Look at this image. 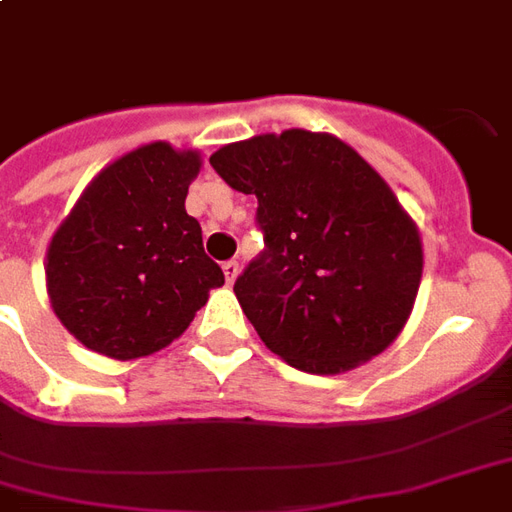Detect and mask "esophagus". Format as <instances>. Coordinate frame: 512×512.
<instances>
[{
    "label": "esophagus",
    "mask_w": 512,
    "mask_h": 512,
    "mask_svg": "<svg viewBox=\"0 0 512 512\" xmlns=\"http://www.w3.org/2000/svg\"><path fill=\"white\" fill-rule=\"evenodd\" d=\"M222 271H225L227 285H233V282H236V276H238V260H227L225 266H222Z\"/></svg>",
    "instance_id": "esophagus-1"
}]
</instances>
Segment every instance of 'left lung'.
<instances>
[{"instance_id":"obj_1","label":"left lung","mask_w":512,"mask_h":512,"mask_svg":"<svg viewBox=\"0 0 512 512\" xmlns=\"http://www.w3.org/2000/svg\"><path fill=\"white\" fill-rule=\"evenodd\" d=\"M208 162L257 198L266 249L233 293L268 350L309 374L380 355L423 274L418 227L380 173L344 140L306 130L227 143Z\"/></svg>"}]
</instances>
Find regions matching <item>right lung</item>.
I'll use <instances>...</instances> for the list:
<instances>
[{
  "label": "right lung",
  "instance_id": "right-lung-1",
  "mask_svg": "<svg viewBox=\"0 0 512 512\" xmlns=\"http://www.w3.org/2000/svg\"><path fill=\"white\" fill-rule=\"evenodd\" d=\"M198 151L149 143L102 168L48 246L56 317L89 350L132 361L187 331L208 290L225 285L184 200Z\"/></svg>",
  "mask_w": 512,
  "mask_h": 512
}]
</instances>
